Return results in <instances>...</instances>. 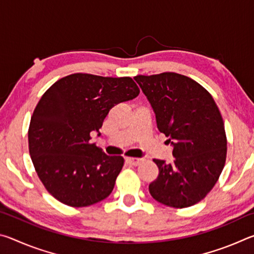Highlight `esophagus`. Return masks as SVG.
Returning <instances> with one entry per match:
<instances>
[{"mask_svg":"<svg viewBox=\"0 0 254 254\" xmlns=\"http://www.w3.org/2000/svg\"><path fill=\"white\" fill-rule=\"evenodd\" d=\"M126 160H127V162L130 163L131 166H139L143 162L142 158H127Z\"/></svg>","mask_w":254,"mask_h":254,"instance_id":"1","label":"esophagus"}]
</instances>
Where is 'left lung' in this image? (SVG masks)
<instances>
[{
    "instance_id": "left-lung-1",
    "label": "left lung",
    "mask_w": 254,
    "mask_h": 254,
    "mask_svg": "<svg viewBox=\"0 0 254 254\" xmlns=\"http://www.w3.org/2000/svg\"><path fill=\"white\" fill-rule=\"evenodd\" d=\"M134 79L151 104L158 130L174 147L175 160L154 159L157 179L149 185L154 199L175 208L204 199L220 178L226 160V134L221 112L203 86L176 72Z\"/></svg>"
}]
</instances>
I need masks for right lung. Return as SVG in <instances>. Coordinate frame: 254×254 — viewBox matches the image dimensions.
Segmentation results:
<instances>
[{"label":"right lung","instance_id":"right-lung-1","mask_svg":"<svg viewBox=\"0 0 254 254\" xmlns=\"http://www.w3.org/2000/svg\"><path fill=\"white\" fill-rule=\"evenodd\" d=\"M140 89L131 77L68 75L41 96L30 121L29 152L50 195L71 207L105 199L124 165L121 156H106L94 143L115 104L133 100Z\"/></svg>","mask_w":254,"mask_h":254}]
</instances>
